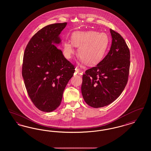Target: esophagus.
Listing matches in <instances>:
<instances>
[{"label":"esophagus","mask_w":151,"mask_h":151,"mask_svg":"<svg viewBox=\"0 0 151 151\" xmlns=\"http://www.w3.org/2000/svg\"><path fill=\"white\" fill-rule=\"evenodd\" d=\"M75 72H76V73H78V74H80V75H82V73H83V72L80 71V70L78 68H75Z\"/></svg>","instance_id":"obj_1"}]
</instances>
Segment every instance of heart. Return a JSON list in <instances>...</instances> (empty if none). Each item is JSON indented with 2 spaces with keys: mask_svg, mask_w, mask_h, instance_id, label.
<instances>
[{
  "mask_svg": "<svg viewBox=\"0 0 151 151\" xmlns=\"http://www.w3.org/2000/svg\"><path fill=\"white\" fill-rule=\"evenodd\" d=\"M109 38L104 33L96 31L76 32L73 33L71 40L64 42L65 57L70 59L75 52V47H79V55L83 63L94 65L98 63L107 49Z\"/></svg>",
  "mask_w": 151,
  "mask_h": 151,
  "instance_id": "b5f03b06",
  "label": "heart"
}]
</instances>
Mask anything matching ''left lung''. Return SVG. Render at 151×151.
<instances>
[{
  "label": "left lung",
  "instance_id": "obj_1",
  "mask_svg": "<svg viewBox=\"0 0 151 151\" xmlns=\"http://www.w3.org/2000/svg\"><path fill=\"white\" fill-rule=\"evenodd\" d=\"M112 43L108 54L83 75L81 93L86 104L94 108L110 104L126 86L130 65L129 50L118 33L110 29Z\"/></svg>",
  "mask_w": 151,
  "mask_h": 151
}]
</instances>
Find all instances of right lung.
Segmentation results:
<instances>
[{
  "mask_svg": "<svg viewBox=\"0 0 151 151\" xmlns=\"http://www.w3.org/2000/svg\"><path fill=\"white\" fill-rule=\"evenodd\" d=\"M67 22L45 27L32 37L23 57L22 75L30 100L40 110L51 112L60 105L74 65L55 46Z\"/></svg>",
  "mask_w": 151,
  "mask_h": 151,
  "instance_id": "1",
  "label": "right lung"
}]
</instances>
